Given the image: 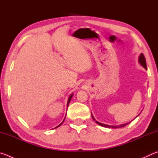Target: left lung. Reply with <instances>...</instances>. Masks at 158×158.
I'll use <instances>...</instances> for the list:
<instances>
[{"mask_svg": "<svg viewBox=\"0 0 158 158\" xmlns=\"http://www.w3.org/2000/svg\"><path fill=\"white\" fill-rule=\"evenodd\" d=\"M139 62L140 63V64L141 65H142L144 68L145 69H147V67H146V58H145V56H144V55L143 54V53H141L140 56H139ZM92 115V114H91ZM92 118L94 120V121H95L96 123H98V125H101V126L102 127H111V128H117V127H124L125 126V125L129 124L130 123H127L126 124H123V125H118V126H114V125H105V124H103V123H101L98 122L97 121H95V118L93 117V116L92 115Z\"/></svg>", "mask_w": 158, "mask_h": 158, "instance_id": "1", "label": "left lung"}]
</instances>
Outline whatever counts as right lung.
<instances>
[{"mask_svg":"<svg viewBox=\"0 0 158 158\" xmlns=\"http://www.w3.org/2000/svg\"><path fill=\"white\" fill-rule=\"evenodd\" d=\"M73 94H72L70 96H69V98H68V104H67V106H68V105H69V102H70V100H71V98H72V97H73ZM65 121V119H64L63 120V121ZM63 121L62 122V123H61L59 125H58V126L57 127H56L55 128H56V127H59L60 126V125H61V124H62L63 123Z\"/></svg>","mask_w":158,"mask_h":158,"instance_id":"obj_1","label":"right lung"}]
</instances>
